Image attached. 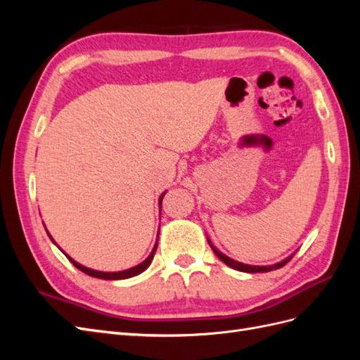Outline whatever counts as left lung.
Listing matches in <instances>:
<instances>
[{
  "label": "left lung",
  "instance_id": "obj_1",
  "mask_svg": "<svg viewBox=\"0 0 360 360\" xmlns=\"http://www.w3.org/2000/svg\"><path fill=\"white\" fill-rule=\"evenodd\" d=\"M209 243H210V242H209ZM210 246H212V249H213V252H214L217 257H219V259L224 261V263H225L226 266H230L231 269L240 270V271H248V274H258V271H271V270L281 269V267H284V266L288 263V261L292 258V255H291V257L285 258L284 261H281V263L274 264V266H248V264L238 263V261H234V259H231V258H228L226 255H224L222 252H219V250H217L212 243H210Z\"/></svg>",
  "mask_w": 360,
  "mask_h": 360
}]
</instances>
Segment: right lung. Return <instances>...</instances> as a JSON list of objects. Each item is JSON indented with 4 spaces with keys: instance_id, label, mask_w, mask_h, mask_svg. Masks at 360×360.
<instances>
[{
    "instance_id": "1",
    "label": "right lung",
    "mask_w": 360,
    "mask_h": 360,
    "mask_svg": "<svg viewBox=\"0 0 360 360\" xmlns=\"http://www.w3.org/2000/svg\"><path fill=\"white\" fill-rule=\"evenodd\" d=\"M162 198H163V195H162V197H160V200H159V201H162ZM159 204H160V202H159ZM156 248H158V243L155 245L153 250H151V254L148 255V258H147L146 261H143V263H141V264H138V266H135V267H132V269H129V270H123V271H114V274H108V271H97V270L86 269V267H84V266H81V264L76 263V261H73L70 257H68V258L70 259V263H73V266H75L76 269H79L81 271H84V274L90 275V276H94V278H101V279H126V278H132V276H136V275H139L141 271H144V270H146V269L150 266L151 259H153V257H155Z\"/></svg>"
}]
</instances>
